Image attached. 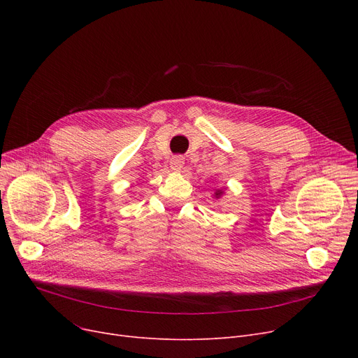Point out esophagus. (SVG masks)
I'll return each instance as SVG.
<instances>
[{"label": "esophagus", "instance_id": "1", "mask_svg": "<svg viewBox=\"0 0 358 358\" xmlns=\"http://www.w3.org/2000/svg\"><path fill=\"white\" fill-rule=\"evenodd\" d=\"M182 165H184L182 157H173L171 159H169V166H171L173 171H181Z\"/></svg>", "mask_w": 358, "mask_h": 358}]
</instances>
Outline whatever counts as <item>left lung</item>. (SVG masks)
Masks as SVG:
<instances>
[{
    "label": "left lung",
    "instance_id": "8db88e82",
    "mask_svg": "<svg viewBox=\"0 0 358 358\" xmlns=\"http://www.w3.org/2000/svg\"><path fill=\"white\" fill-rule=\"evenodd\" d=\"M223 194H224V190H223V189H217V190L215 192V194H213V196H215L216 199H220Z\"/></svg>",
    "mask_w": 358,
    "mask_h": 358
}]
</instances>
